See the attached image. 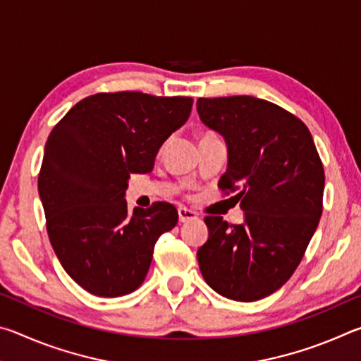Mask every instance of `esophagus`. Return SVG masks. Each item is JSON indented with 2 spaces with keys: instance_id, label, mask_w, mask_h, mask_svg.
Listing matches in <instances>:
<instances>
[{
  "instance_id": "esophagus-1",
  "label": "esophagus",
  "mask_w": 361,
  "mask_h": 361,
  "mask_svg": "<svg viewBox=\"0 0 361 361\" xmlns=\"http://www.w3.org/2000/svg\"><path fill=\"white\" fill-rule=\"evenodd\" d=\"M178 218H180V223H186V221H191V219L197 218V213L186 209V207H180V209H178Z\"/></svg>"
}]
</instances>
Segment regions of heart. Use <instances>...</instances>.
Segmentation results:
<instances>
[{
  "mask_svg": "<svg viewBox=\"0 0 361 361\" xmlns=\"http://www.w3.org/2000/svg\"><path fill=\"white\" fill-rule=\"evenodd\" d=\"M207 135H210V133H207ZM204 137H205V135H204Z\"/></svg>",
  "mask_w": 361,
  "mask_h": 361,
  "instance_id": "heart-1",
  "label": "heart"
}]
</instances>
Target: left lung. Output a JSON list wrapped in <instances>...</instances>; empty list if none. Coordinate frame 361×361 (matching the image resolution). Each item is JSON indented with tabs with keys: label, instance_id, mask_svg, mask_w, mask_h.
I'll list each match as a JSON object with an SVG mask.
<instances>
[{
	"label": "left lung",
	"instance_id": "obj_1",
	"mask_svg": "<svg viewBox=\"0 0 361 361\" xmlns=\"http://www.w3.org/2000/svg\"><path fill=\"white\" fill-rule=\"evenodd\" d=\"M204 126L228 148L221 189H239L240 224L207 216L209 239L197 250L213 290L252 302L277 291L305 253L322 216L325 173L307 127L255 97L199 99Z\"/></svg>",
	"mask_w": 361,
	"mask_h": 361
}]
</instances>
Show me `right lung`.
Listing matches in <instances>:
<instances>
[{
	"label": "right lung",
	"mask_w": 361,
	"mask_h": 361,
	"mask_svg": "<svg viewBox=\"0 0 361 361\" xmlns=\"http://www.w3.org/2000/svg\"><path fill=\"white\" fill-rule=\"evenodd\" d=\"M191 97L97 94L54 127L38 176L47 234L60 264L85 291L118 298L149 271L159 237L175 228L172 204L127 210L132 173H148L161 146L185 126Z\"/></svg>",
	"instance_id": "obj_1"
}]
</instances>
